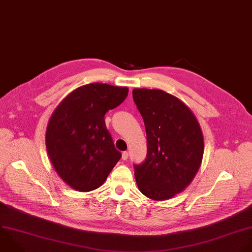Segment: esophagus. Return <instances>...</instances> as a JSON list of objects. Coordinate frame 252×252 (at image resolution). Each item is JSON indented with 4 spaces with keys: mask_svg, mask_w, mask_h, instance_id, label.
<instances>
[{
    "mask_svg": "<svg viewBox=\"0 0 252 252\" xmlns=\"http://www.w3.org/2000/svg\"><path fill=\"white\" fill-rule=\"evenodd\" d=\"M127 158H128V152H126V151L123 152V154H122V159H123V160H126Z\"/></svg>",
    "mask_w": 252,
    "mask_h": 252,
    "instance_id": "obj_1",
    "label": "esophagus"
}]
</instances>
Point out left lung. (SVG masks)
Listing matches in <instances>:
<instances>
[{
  "label": "left lung",
  "instance_id": "obj_1",
  "mask_svg": "<svg viewBox=\"0 0 252 252\" xmlns=\"http://www.w3.org/2000/svg\"><path fill=\"white\" fill-rule=\"evenodd\" d=\"M133 101L143 119L147 155L134 165L139 191L165 201L188 187L203 159L204 137L192 111L162 90L133 89Z\"/></svg>",
  "mask_w": 252,
  "mask_h": 252
}]
</instances>
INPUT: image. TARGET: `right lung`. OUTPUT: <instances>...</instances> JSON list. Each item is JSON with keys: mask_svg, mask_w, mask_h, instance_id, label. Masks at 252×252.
<instances>
[{"mask_svg": "<svg viewBox=\"0 0 252 252\" xmlns=\"http://www.w3.org/2000/svg\"><path fill=\"white\" fill-rule=\"evenodd\" d=\"M127 94L126 87L92 83L72 91L52 113L46 150L57 174L73 189L90 192L101 187L121 159L105 115Z\"/></svg>", "mask_w": 252, "mask_h": 252, "instance_id": "add662e5", "label": "right lung"}]
</instances>
